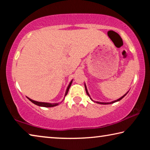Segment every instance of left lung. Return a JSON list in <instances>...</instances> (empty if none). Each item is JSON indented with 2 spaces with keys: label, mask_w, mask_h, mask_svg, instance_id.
I'll list each match as a JSON object with an SVG mask.
<instances>
[{
  "label": "left lung",
  "mask_w": 150,
  "mask_h": 150,
  "mask_svg": "<svg viewBox=\"0 0 150 150\" xmlns=\"http://www.w3.org/2000/svg\"><path fill=\"white\" fill-rule=\"evenodd\" d=\"M85 91H86V93H87V95L89 96L90 97V98H91V100H92V101H93L94 103H98V104H100V105H109V104H112V103H116V102H118V101H119V100H120L122 98H123L124 96H125L126 95H127V93H128V92H129V91H128V92H127L126 94H124V95L122 96H121L120 98H118L117 100H113V101H112V102H108V103H102V102H98V101H95V100H93L92 98H91V96H90V95H89V93H88V91H87V86H86V85H85Z\"/></svg>",
  "instance_id": "obj_1"
}]
</instances>
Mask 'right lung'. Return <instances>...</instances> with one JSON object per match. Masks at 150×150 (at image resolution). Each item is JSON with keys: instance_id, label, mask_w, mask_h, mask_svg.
<instances>
[{"instance_id": "obj_1", "label": "right lung", "mask_w": 150, "mask_h": 150, "mask_svg": "<svg viewBox=\"0 0 150 150\" xmlns=\"http://www.w3.org/2000/svg\"><path fill=\"white\" fill-rule=\"evenodd\" d=\"M72 82H73V79L70 81L69 85L67 86V89H66V91H65L64 98H65V96L67 95L68 91H69V88H70V87H71V85ZM26 97L28 98V99L30 100V101H31L32 103L35 104V105H38V106H42V107H54V106L59 105V104H60L61 103H62V102H61L60 103H44V102H38V101H35V100H34L31 99V98H30L29 97H28V96H26ZM64 98H63V100H64ZM63 100H62V102H63Z\"/></svg>"}]
</instances>
